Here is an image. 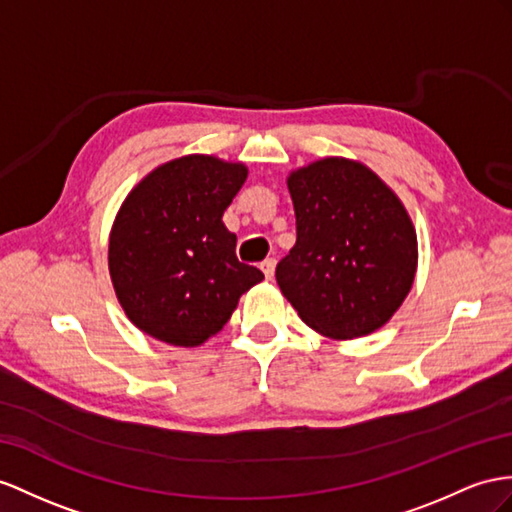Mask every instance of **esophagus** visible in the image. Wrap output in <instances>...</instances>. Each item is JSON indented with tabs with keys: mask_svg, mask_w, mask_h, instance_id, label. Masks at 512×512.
I'll use <instances>...</instances> for the list:
<instances>
[{
	"mask_svg": "<svg viewBox=\"0 0 512 512\" xmlns=\"http://www.w3.org/2000/svg\"><path fill=\"white\" fill-rule=\"evenodd\" d=\"M261 272L266 274V279L268 281H272V277H274V259H266V261H261Z\"/></svg>",
	"mask_w": 512,
	"mask_h": 512,
	"instance_id": "1",
	"label": "esophagus"
}]
</instances>
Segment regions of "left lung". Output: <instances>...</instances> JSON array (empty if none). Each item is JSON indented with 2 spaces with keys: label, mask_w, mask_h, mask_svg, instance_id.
<instances>
[{
  "label": "left lung",
  "mask_w": 512,
  "mask_h": 512,
  "mask_svg": "<svg viewBox=\"0 0 512 512\" xmlns=\"http://www.w3.org/2000/svg\"><path fill=\"white\" fill-rule=\"evenodd\" d=\"M296 244L277 266L300 320L331 339L385 326L409 296L417 233L406 207L372 168L322 157L287 177Z\"/></svg>",
  "instance_id": "8db88e82"
}]
</instances>
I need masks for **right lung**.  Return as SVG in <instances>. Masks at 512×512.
<instances>
[{"mask_svg": "<svg viewBox=\"0 0 512 512\" xmlns=\"http://www.w3.org/2000/svg\"><path fill=\"white\" fill-rule=\"evenodd\" d=\"M246 177L242 162L192 153L153 168L127 194L108 268L136 329L170 346H201L264 279L235 257L238 238L222 222Z\"/></svg>", "mask_w": 512, "mask_h": 512, "instance_id": "1", "label": "right lung"}]
</instances>
